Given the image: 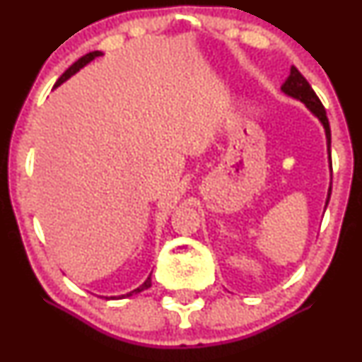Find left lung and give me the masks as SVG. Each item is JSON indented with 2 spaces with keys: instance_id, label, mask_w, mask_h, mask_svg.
<instances>
[{
  "instance_id": "1",
  "label": "left lung",
  "mask_w": 362,
  "mask_h": 362,
  "mask_svg": "<svg viewBox=\"0 0 362 362\" xmlns=\"http://www.w3.org/2000/svg\"><path fill=\"white\" fill-rule=\"evenodd\" d=\"M281 88H282V91H284V93H288L294 98H300L301 102H305V105L308 107V109L313 112V114L317 115L320 120H322L323 127H325V132H327L328 149H330L332 136H330V124H328L325 107H323V103L320 102V98L317 97V93H315V90L311 88L310 83L306 81V78L303 76V74L293 66V68H291V74L288 76V80L284 81V85H282ZM330 192H332V190H330ZM330 192H328L327 204H328V201H330Z\"/></svg>"
}]
</instances>
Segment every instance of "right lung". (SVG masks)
I'll use <instances>...</instances> for the list:
<instances>
[{
    "mask_svg": "<svg viewBox=\"0 0 362 362\" xmlns=\"http://www.w3.org/2000/svg\"><path fill=\"white\" fill-rule=\"evenodd\" d=\"M98 56H102V52H100V51H93V52H88V54H85V56L80 57V59H78L76 62H73V64L69 66V68L66 69V71L61 74V78H59V80L56 81V85H54V86H59L62 81H66V80H68V78L71 76V74L76 73L78 69L83 68V66H85V64H88V62H90L91 59H95V57H98ZM148 288H151V276H149L148 279L144 281V284H141L138 289L131 291V293L126 294V296H132V294H134V293H141V291H144V289H148Z\"/></svg>",
    "mask_w": 362,
    "mask_h": 362,
    "instance_id": "1",
    "label": "right lung"
}]
</instances>
